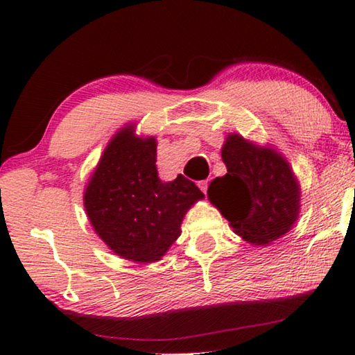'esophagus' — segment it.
Wrapping results in <instances>:
<instances>
[{
	"label": "esophagus",
	"instance_id": "obj_1",
	"mask_svg": "<svg viewBox=\"0 0 355 355\" xmlns=\"http://www.w3.org/2000/svg\"><path fill=\"white\" fill-rule=\"evenodd\" d=\"M197 184H199V188H200V191L203 192V194H207V191H208V180H202V182H199Z\"/></svg>",
	"mask_w": 355,
	"mask_h": 355
}]
</instances>
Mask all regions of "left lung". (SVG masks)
Instances as JSON below:
<instances>
[{
	"mask_svg": "<svg viewBox=\"0 0 355 355\" xmlns=\"http://www.w3.org/2000/svg\"><path fill=\"white\" fill-rule=\"evenodd\" d=\"M222 161L227 173L213 180L208 199L245 241L268 244L284 236L297 219L300 197L286 161L238 135L227 137Z\"/></svg>",
	"mask_w": 355,
	"mask_h": 355,
	"instance_id": "8db88e82",
	"label": "left lung"
}]
</instances>
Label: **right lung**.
I'll return each mask as SVG.
<instances>
[{"mask_svg": "<svg viewBox=\"0 0 355 355\" xmlns=\"http://www.w3.org/2000/svg\"><path fill=\"white\" fill-rule=\"evenodd\" d=\"M194 182L178 175L163 183L156 142L125 128L112 137L84 192V207L107 248L127 260H159L180 236L183 216L202 199Z\"/></svg>", "mask_w": 355, "mask_h": 355, "instance_id": "right-lung-1", "label": "right lung"}]
</instances>
